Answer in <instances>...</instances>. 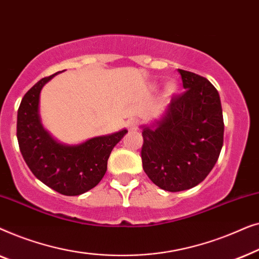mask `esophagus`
Wrapping results in <instances>:
<instances>
[{
	"mask_svg": "<svg viewBox=\"0 0 259 259\" xmlns=\"http://www.w3.org/2000/svg\"><path fill=\"white\" fill-rule=\"evenodd\" d=\"M139 127V120L138 119H130L127 121V128L130 131H136Z\"/></svg>",
	"mask_w": 259,
	"mask_h": 259,
	"instance_id": "34e87169",
	"label": "esophagus"
}]
</instances>
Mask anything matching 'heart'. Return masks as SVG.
Listing matches in <instances>:
<instances>
[{
    "mask_svg": "<svg viewBox=\"0 0 259 259\" xmlns=\"http://www.w3.org/2000/svg\"><path fill=\"white\" fill-rule=\"evenodd\" d=\"M166 88H167V92H168V93H172V92L175 91L176 86H175V84H173V83H168V84H167V87H166Z\"/></svg>",
    "mask_w": 259,
    "mask_h": 259,
    "instance_id": "heart-1",
    "label": "heart"
}]
</instances>
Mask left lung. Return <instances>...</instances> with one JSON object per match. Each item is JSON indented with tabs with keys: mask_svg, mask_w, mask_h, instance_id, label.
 <instances>
[{
	"mask_svg": "<svg viewBox=\"0 0 259 259\" xmlns=\"http://www.w3.org/2000/svg\"><path fill=\"white\" fill-rule=\"evenodd\" d=\"M184 93L172 99L155 128L143 130V167L155 185L169 192L192 189L217 162L224 141L221 99L205 77L178 69Z\"/></svg>",
	"mask_w": 259,
	"mask_h": 259,
	"instance_id": "1",
	"label": "left lung"
}]
</instances>
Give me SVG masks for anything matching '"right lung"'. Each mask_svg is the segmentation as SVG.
Returning <instances> with one entry per match:
<instances>
[{
  "label": "right lung",
  "mask_w": 259,
  "mask_h": 259,
  "mask_svg": "<svg viewBox=\"0 0 259 259\" xmlns=\"http://www.w3.org/2000/svg\"><path fill=\"white\" fill-rule=\"evenodd\" d=\"M54 75L41 79L22 98L17 111V141L24 161L38 180L65 196H79L100 183L109 154L127 130L92 138L77 146L56 143L38 116L40 92Z\"/></svg>",
  "instance_id": "add662e5"
}]
</instances>
